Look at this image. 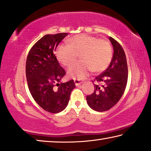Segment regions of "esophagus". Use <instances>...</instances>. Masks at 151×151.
<instances>
[{
    "label": "esophagus",
    "instance_id": "34e87169",
    "mask_svg": "<svg viewBox=\"0 0 151 151\" xmlns=\"http://www.w3.org/2000/svg\"><path fill=\"white\" fill-rule=\"evenodd\" d=\"M74 82H75V83L76 86H80V85L83 83L81 81V80H80V79H75V80H74Z\"/></svg>",
    "mask_w": 151,
    "mask_h": 151
}]
</instances>
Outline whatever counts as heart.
<instances>
[{"instance_id":"obj_1","label":"heart","mask_w":151,"mask_h":151,"mask_svg":"<svg viewBox=\"0 0 151 151\" xmlns=\"http://www.w3.org/2000/svg\"><path fill=\"white\" fill-rule=\"evenodd\" d=\"M78 55L81 57V61L70 68L68 75L70 78L82 79L92 70L100 73L107 69L113 52L111 44L107 40L85 34L71 37L68 44H61L56 50L57 60L65 67L75 63Z\"/></svg>"}]
</instances>
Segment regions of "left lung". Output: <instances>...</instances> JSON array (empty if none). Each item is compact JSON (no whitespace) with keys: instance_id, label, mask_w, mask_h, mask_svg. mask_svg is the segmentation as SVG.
<instances>
[{"instance_id":"8db88e82","label":"left lung","mask_w":151,"mask_h":151,"mask_svg":"<svg viewBox=\"0 0 151 151\" xmlns=\"http://www.w3.org/2000/svg\"><path fill=\"white\" fill-rule=\"evenodd\" d=\"M109 40L114 48L111 61L105 71L93 81L96 83L94 84V92L86 97L88 105L96 111H107L118 103L124 94L128 79L124 50L114 38L109 37Z\"/></svg>"}]
</instances>
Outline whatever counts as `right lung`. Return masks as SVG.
<instances>
[{
    "mask_svg": "<svg viewBox=\"0 0 151 151\" xmlns=\"http://www.w3.org/2000/svg\"><path fill=\"white\" fill-rule=\"evenodd\" d=\"M66 35V33L44 35L31 48L26 61L27 81L31 96L42 109L50 113L63 111L75 88L73 80L61 83L65 71L54 54Z\"/></svg>",
    "mask_w": 151,
    "mask_h": 151,
    "instance_id": "add662e5",
    "label": "right lung"
}]
</instances>
